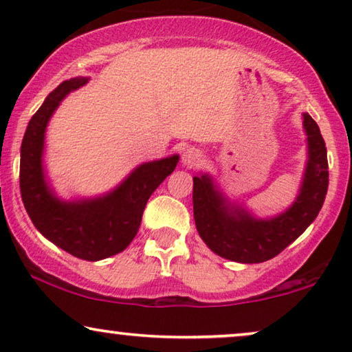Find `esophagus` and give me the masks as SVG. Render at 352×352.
Here are the masks:
<instances>
[{
	"label": "esophagus",
	"mask_w": 352,
	"mask_h": 352,
	"mask_svg": "<svg viewBox=\"0 0 352 352\" xmlns=\"http://www.w3.org/2000/svg\"><path fill=\"white\" fill-rule=\"evenodd\" d=\"M201 160V153L199 148H186L184 152H182V165L187 166V168H192L195 165H199Z\"/></svg>",
	"instance_id": "esophagus-1"
}]
</instances>
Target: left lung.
<instances>
[{
  "label": "left lung",
  "instance_id": "obj_1",
  "mask_svg": "<svg viewBox=\"0 0 352 352\" xmlns=\"http://www.w3.org/2000/svg\"><path fill=\"white\" fill-rule=\"evenodd\" d=\"M307 136V165L300 194L290 208L271 219H258L232 205L208 175L194 176V219L211 252L230 261L263 263L277 256L317 218L329 189V162L320 129L302 113Z\"/></svg>",
  "mask_w": 352,
  "mask_h": 352
}]
</instances>
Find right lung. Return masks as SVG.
Instances as JSON below:
<instances>
[{
    "label": "right lung",
    "instance_id": "add662e5",
    "mask_svg": "<svg viewBox=\"0 0 352 352\" xmlns=\"http://www.w3.org/2000/svg\"><path fill=\"white\" fill-rule=\"evenodd\" d=\"M88 83L65 80L47 94L28 122L21 147V194L28 216L47 240L86 261H99L123 252L136 237L148 197L170 176L179 155L139 165L117 189L98 199L64 201L57 199L43 170L45 133L60 100Z\"/></svg>",
    "mask_w": 352,
    "mask_h": 352
}]
</instances>
